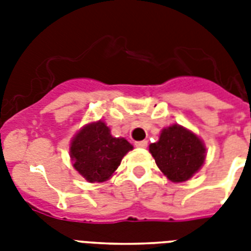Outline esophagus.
<instances>
[{
    "instance_id": "obj_1",
    "label": "esophagus",
    "mask_w": 251,
    "mask_h": 251,
    "mask_svg": "<svg viewBox=\"0 0 251 251\" xmlns=\"http://www.w3.org/2000/svg\"><path fill=\"white\" fill-rule=\"evenodd\" d=\"M147 145H149V143H147V141L135 142V146H137V147H141V149H146V147H147Z\"/></svg>"
}]
</instances>
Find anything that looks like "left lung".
I'll return each mask as SVG.
<instances>
[{"label":"left lung","instance_id":"obj_1","mask_svg":"<svg viewBox=\"0 0 251 251\" xmlns=\"http://www.w3.org/2000/svg\"><path fill=\"white\" fill-rule=\"evenodd\" d=\"M150 152L159 169L172 182H183L191 178L206 159V147L202 139L179 125L161 130L159 141L150 145Z\"/></svg>","mask_w":251,"mask_h":251}]
</instances>
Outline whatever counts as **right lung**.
I'll return each instance as SVG.
<instances>
[{
	"label": "right lung",
	"instance_id": "right-lung-1",
	"mask_svg": "<svg viewBox=\"0 0 251 251\" xmlns=\"http://www.w3.org/2000/svg\"><path fill=\"white\" fill-rule=\"evenodd\" d=\"M133 150L125 138L112 137L105 122L87 124L70 143L73 167L88 182H104L116 172L122 157Z\"/></svg>",
	"mask_w": 251,
	"mask_h": 251
}]
</instances>
